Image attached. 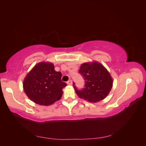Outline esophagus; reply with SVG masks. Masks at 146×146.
I'll use <instances>...</instances> for the list:
<instances>
[{
  "mask_svg": "<svg viewBox=\"0 0 146 146\" xmlns=\"http://www.w3.org/2000/svg\"><path fill=\"white\" fill-rule=\"evenodd\" d=\"M67 84L68 85H72V80H69L68 82H67Z\"/></svg>",
  "mask_w": 146,
  "mask_h": 146,
  "instance_id": "1",
  "label": "esophagus"
}]
</instances>
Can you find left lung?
<instances>
[{
  "instance_id": "1",
  "label": "left lung",
  "mask_w": 146,
  "mask_h": 146,
  "mask_svg": "<svg viewBox=\"0 0 146 146\" xmlns=\"http://www.w3.org/2000/svg\"><path fill=\"white\" fill-rule=\"evenodd\" d=\"M80 73L85 80V87L78 90L73 82L76 94L80 98L90 102H98L108 96L113 86V78L104 66L98 62L85 63Z\"/></svg>"
}]
</instances>
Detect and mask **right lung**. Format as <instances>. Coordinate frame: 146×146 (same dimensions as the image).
<instances>
[{
	"mask_svg": "<svg viewBox=\"0 0 146 146\" xmlns=\"http://www.w3.org/2000/svg\"><path fill=\"white\" fill-rule=\"evenodd\" d=\"M61 76L52 63H39L26 76L23 82L24 92L35 103L50 105L61 99L63 88L67 85L61 81Z\"/></svg>",
	"mask_w": 146,
	"mask_h": 146,
	"instance_id": "1",
	"label": "right lung"
}]
</instances>
